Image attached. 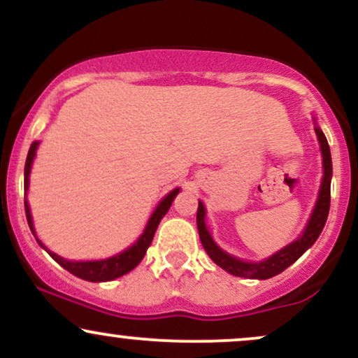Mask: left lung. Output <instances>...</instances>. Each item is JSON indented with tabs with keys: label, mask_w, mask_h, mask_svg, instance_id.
<instances>
[{
	"label": "left lung",
	"mask_w": 358,
	"mask_h": 358,
	"mask_svg": "<svg viewBox=\"0 0 358 358\" xmlns=\"http://www.w3.org/2000/svg\"><path fill=\"white\" fill-rule=\"evenodd\" d=\"M316 136H318L320 146H322V155H323V182L322 188H320L318 202L313 213H311V219L308 222V227L303 232V236L298 241H294L293 244L286 245L285 249H281L279 252L271 256L269 259L262 262H245L241 259H236L229 254H225L224 250L217 248L215 242L212 241L210 234H208L207 227H205V208L203 203L199 202V210H196V227H199V236L202 241L203 249L207 250V254L210 259L215 262L217 266H220L222 269H225L227 273L234 274V276L239 278H249V279H269L276 274L282 273L286 268H289L294 261H298L303 254L306 252L311 245L315 244V241L318 239L320 234H322L324 224H327L328 212H330V183H331V155H330V146H328L327 138H324L323 131L320 127H315Z\"/></svg>",
	"instance_id": "obj_1"
}]
</instances>
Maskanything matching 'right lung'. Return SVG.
Wrapping results in <instances>:
<instances>
[{"mask_svg":"<svg viewBox=\"0 0 358 358\" xmlns=\"http://www.w3.org/2000/svg\"><path fill=\"white\" fill-rule=\"evenodd\" d=\"M36 148H38V141H35L34 145L30 146V150H28L27 163H24V192L28 190V175H30L31 162H34V158H35ZM178 192H180V188H175L173 192L168 193L165 199L162 200V203L156 207V210L153 212V215H151L150 222H148L145 232H143V236L139 237L136 244L131 245V248L126 249L124 252L117 254V256H114V257L102 259V261L71 262V261H65V259H62L60 256H57V254L50 252V250L45 248V245L38 239H36V242H38V244L42 245L45 250H48V254H50V256L55 259L57 262H59L62 268L67 269L69 273L73 274V276L85 279V281H92V282L110 281V279H116L119 276H122V274L129 273L131 269H134L139 262H141V259L145 257V254H146V249L150 248L151 241H153L159 220H162L163 217H165V213L170 210L171 202H173L176 193ZM24 213H27V220H28V225H30V231L34 232V236H35L34 222H31L30 207H28L27 200H24Z\"/></svg>","mask_w":358,"mask_h":358,"instance_id":"1","label":"right lung"}]
</instances>
